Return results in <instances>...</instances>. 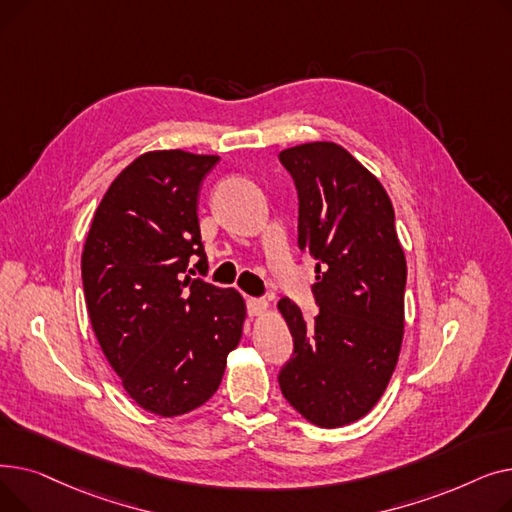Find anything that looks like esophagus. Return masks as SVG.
Instances as JSON below:
<instances>
[{
	"instance_id": "esophagus-1",
	"label": "esophagus",
	"mask_w": 512,
	"mask_h": 512,
	"mask_svg": "<svg viewBox=\"0 0 512 512\" xmlns=\"http://www.w3.org/2000/svg\"><path fill=\"white\" fill-rule=\"evenodd\" d=\"M247 303H249L251 315H263L267 311V307H270L265 299H249Z\"/></svg>"
}]
</instances>
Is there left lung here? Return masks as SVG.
Segmentation results:
<instances>
[{"mask_svg": "<svg viewBox=\"0 0 512 512\" xmlns=\"http://www.w3.org/2000/svg\"><path fill=\"white\" fill-rule=\"evenodd\" d=\"M299 193V247L317 261L309 326L290 299L278 311L294 340L278 382L319 427L365 417L398 363L405 330L407 259L382 182L344 147L315 141L284 149Z\"/></svg>", "mask_w": 512, "mask_h": 512, "instance_id": "1", "label": "left lung"}]
</instances>
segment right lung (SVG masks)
I'll return each instance as SVG.
<instances>
[{"instance_id": "obj_1", "label": "right lung", "mask_w": 512, "mask_h": 512, "mask_svg": "<svg viewBox=\"0 0 512 512\" xmlns=\"http://www.w3.org/2000/svg\"><path fill=\"white\" fill-rule=\"evenodd\" d=\"M218 155L143 153L103 195L83 249L93 332L128 396L176 417L215 394L247 307L234 288L186 274L207 263L197 197ZM193 272V270H188Z\"/></svg>"}]
</instances>
